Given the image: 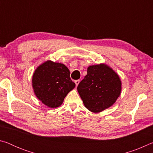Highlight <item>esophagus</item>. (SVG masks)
Wrapping results in <instances>:
<instances>
[{"instance_id":"esophagus-1","label":"esophagus","mask_w":153,"mask_h":153,"mask_svg":"<svg viewBox=\"0 0 153 153\" xmlns=\"http://www.w3.org/2000/svg\"><path fill=\"white\" fill-rule=\"evenodd\" d=\"M79 79H77V80H76V81H75V83H76V86H78V84H79Z\"/></svg>"}]
</instances>
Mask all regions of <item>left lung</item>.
<instances>
[{"instance_id": "8db88e82", "label": "left lung", "mask_w": 153, "mask_h": 153, "mask_svg": "<svg viewBox=\"0 0 153 153\" xmlns=\"http://www.w3.org/2000/svg\"><path fill=\"white\" fill-rule=\"evenodd\" d=\"M87 109L100 113L111 107L120 97L121 81L119 75L105 63L90 65L77 88Z\"/></svg>"}]
</instances>
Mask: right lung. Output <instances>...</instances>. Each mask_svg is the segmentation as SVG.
I'll return each mask as SVG.
<instances>
[{"label": "right lung", "mask_w": 153, "mask_h": 153, "mask_svg": "<svg viewBox=\"0 0 153 153\" xmlns=\"http://www.w3.org/2000/svg\"><path fill=\"white\" fill-rule=\"evenodd\" d=\"M75 86L70 71L63 63L48 60L40 65L33 74L32 87L36 97L49 108L60 107Z\"/></svg>", "instance_id": "obj_1"}]
</instances>
